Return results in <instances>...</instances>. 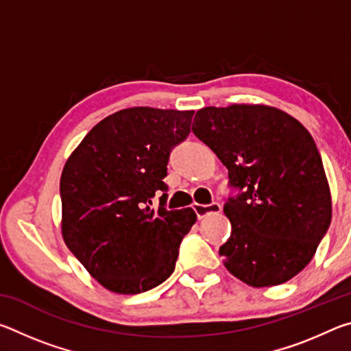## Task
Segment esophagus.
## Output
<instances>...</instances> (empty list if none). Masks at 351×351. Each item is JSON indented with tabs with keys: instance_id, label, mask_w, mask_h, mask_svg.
<instances>
[{
	"instance_id": "34e87169",
	"label": "esophagus",
	"mask_w": 351,
	"mask_h": 351,
	"mask_svg": "<svg viewBox=\"0 0 351 351\" xmlns=\"http://www.w3.org/2000/svg\"><path fill=\"white\" fill-rule=\"evenodd\" d=\"M221 209L223 207L219 206L218 203H212V204H195L193 206V210H195V213H197V217H198V219H201V218H204L206 215H209V213H218V212H221Z\"/></svg>"
}]
</instances>
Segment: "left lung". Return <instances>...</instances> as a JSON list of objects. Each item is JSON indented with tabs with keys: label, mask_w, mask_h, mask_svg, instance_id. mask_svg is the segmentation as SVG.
Listing matches in <instances>:
<instances>
[{
	"label": "left lung",
	"mask_w": 351,
	"mask_h": 351,
	"mask_svg": "<svg viewBox=\"0 0 351 351\" xmlns=\"http://www.w3.org/2000/svg\"><path fill=\"white\" fill-rule=\"evenodd\" d=\"M192 132L245 192L224 204L232 232L219 247L249 287L288 282L310 263L331 221V193L314 139L276 106L232 104L197 111Z\"/></svg>",
	"instance_id": "left-lung-1"
}]
</instances>
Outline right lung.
Instances as JSON below:
<instances>
[{"instance_id": "right-lung-1", "label": "right lung", "mask_w": 351, "mask_h": 351, "mask_svg": "<svg viewBox=\"0 0 351 351\" xmlns=\"http://www.w3.org/2000/svg\"><path fill=\"white\" fill-rule=\"evenodd\" d=\"M195 111L133 106L100 121L71 153L60 178L62 235L85 269L116 294H139L171 276L192 207L158 209L171 148Z\"/></svg>"}]
</instances>
